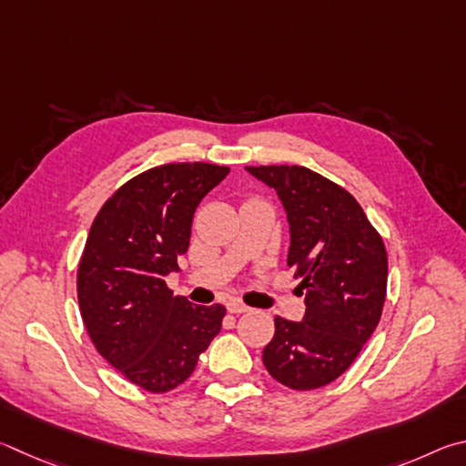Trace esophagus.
Masks as SVG:
<instances>
[{
	"instance_id": "obj_1",
	"label": "esophagus",
	"mask_w": 466,
	"mask_h": 466,
	"mask_svg": "<svg viewBox=\"0 0 466 466\" xmlns=\"http://www.w3.org/2000/svg\"><path fill=\"white\" fill-rule=\"evenodd\" d=\"M227 309H228V313H235V315H239V313H246V311H249V307L248 305H243L241 300H228L227 303Z\"/></svg>"
}]
</instances>
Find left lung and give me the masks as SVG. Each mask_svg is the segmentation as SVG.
Wrapping results in <instances>:
<instances>
[{
  "instance_id": "left-lung-1",
  "label": "left lung",
  "mask_w": 466,
  "mask_h": 466,
  "mask_svg": "<svg viewBox=\"0 0 466 466\" xmlns=\"http://www.w3.org/2000/svg\"><path fill=\"white\" fill-rule=\"evenodd\" d=\"M279 192L290 225L289 266L305 290L303 321L276 317L262 360L272 379L311 390L341 377L380 321L387 249L344 187L303 166L246 167Z\"/></svg>"
}]
</instances>
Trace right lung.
I'll list each match as a JSON object with an SVG mask.
<instances>
[{"label":"right lung","mask_w":466,"mask_h":466,"mask_svg":"<svg viewBox=\"0 0 466 466\" xmlns=\"http://www.w3.org/2000/svg\"><path fill=\"white\" fill-rule=\"evenodd\" d=\"M228 174L215 163H167L128 179L97 212L77 268V300L106 362L149 393L190 377L220 331L223 305L174 297L166 276L190 246L196 207Z\"/></svg>","instance_id":"obj_1"}]
</instances>
